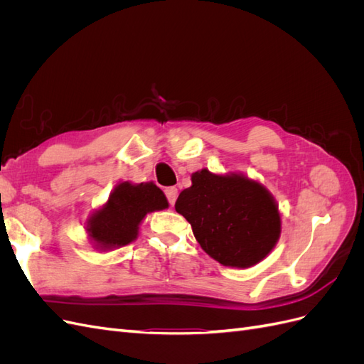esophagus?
Segmentation results:
<instances>
[{
  "instance_id": "34e87169",
  "label": "esophagus",
  "mask_w": 364,
  "mask_h": 364,
  "mask_svg": "<svg viewBox=\"0 0 364 364\" xmlns=\"http://www.w3.org/2000/svg\"><path fill=\"white\" fill-rule=\"evenodd\" d=\"M165 196H167L168 203L173 206L176 203V199H178V188H174V186H170V188L165 190Z\"/></svg>"
}]
</instances>
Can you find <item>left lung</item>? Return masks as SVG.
I'll return each instance as SVG.
<instances>
[{
    "instance_id": "left-lung-1",
    "label": "left lung",
    "mask_w": 364,
    "mask_h": 364,
    "mask_svg": "<svg viewBox=\"0 0 364 364\" xmlns=\"http://www.w3.org/2000/svg\"><path fill=\"white\" fill-rule=\"evenodd\" d=\"M174 208L208 255L228 267L255 266L281 235L277 200L266 186L245 174L196 171Z\"/></svg>"
}]
</instances>
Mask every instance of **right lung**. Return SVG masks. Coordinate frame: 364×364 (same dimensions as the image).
I'll list each match as a JSON object with an SVG mask.
<instances>
[{
	"instance_id": "add662e5",
	"label": "right lung",
	"mask_w": 364,
	"mask_h": 364,
	"mask_svg": "<svg viewBox=\"0 0 364 364\" xmlns=\"http://www.w3.org/2000/svg\"><path fill=\"white\" fill-rule=\"evenodd\" d=\"M168 208V200L153 182H119L107 202L98 208L86 223L94 246L112 250L138 238L139 225L149 213Z\"/></svg>"
}]
</instances>
